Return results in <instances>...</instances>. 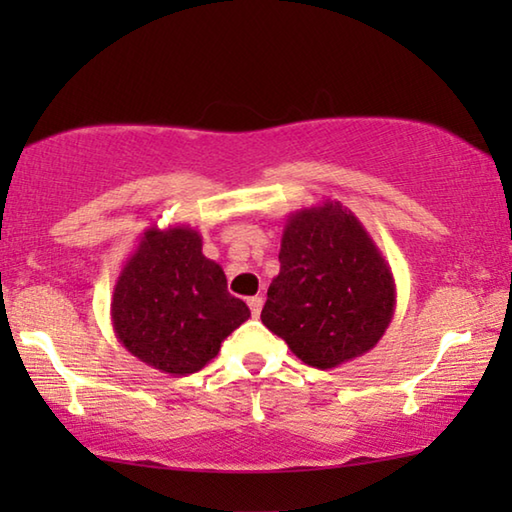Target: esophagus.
<instances>
[{"instance_id":"obj_1","label":"esophagus","mask_w":512,"mask_h":512,"mask_svg":"<svg viewBox=\"0 0 512 512\" xmlns=\"http://www.w3.org/2000/svg\"><path fill=\"white\" fill-rule=\"evenodd\" d=\"M248 307H250V314H253L255 318L262 314V307H264V298L262 296H253L248 298Z\"/></svg>"}]
</instances>
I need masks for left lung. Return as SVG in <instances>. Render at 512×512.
<instances>
[{"label":"left lung","instance_id":"8db88e82","mask_svg":"<svg viewBox=\"0 0 512 512\" xmlns=\"http://www.w3.org/2000/svg\"><path fill=\"white\" fill-rule=\"evenodd\" d=\"M395 298L391 266L348 207L325 198L287 216L262 323L302 363L329 370L370 352Z\"/></svg>","mask_w":512,"mask_h":512}]
</instances>
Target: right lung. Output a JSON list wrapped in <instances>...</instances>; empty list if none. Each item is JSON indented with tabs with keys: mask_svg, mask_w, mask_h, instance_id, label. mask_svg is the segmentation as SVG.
Returning a JSON list of instances; mask_svg holds the SVG:
<instances>
[{
	"mask_svg": "<svg viewBox=\"0 0 512 512\" xmlns=\"http://www.w3.org/2000/svg\"><path fill=\"white\" fill-rule=\"evenodd\" d=\"M250 309L228 293L223 268L203 255L189 225H151L115 282L110 318L124 348L167 375H192L246 323Z\"/></svg>",
	"mask_w": 512,
	"mask_h": 512,
	"instance_id": "obj_1",
	"label": "right lung"
}]
</instances>
